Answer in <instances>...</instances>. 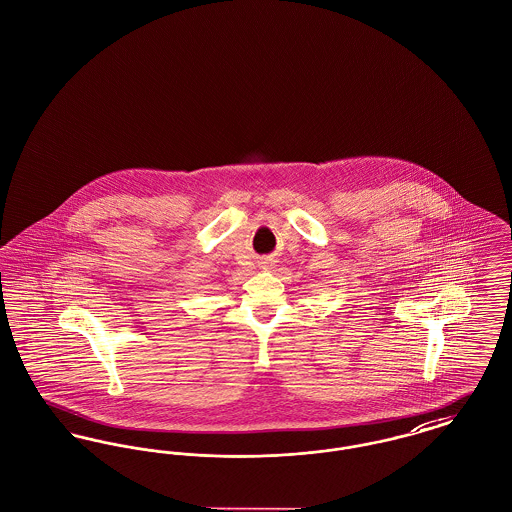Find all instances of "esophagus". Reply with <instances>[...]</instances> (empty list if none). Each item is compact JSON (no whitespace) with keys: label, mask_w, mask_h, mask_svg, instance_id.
<instances>
[{"label":"esophagus","mask_w":512,"mask_h":512,"mask_svg":"<svg viewBox=\"0 0 512 512\" xmlns=\"http://www.w3.org/2000/svg\"><path fill=\"white\" fill-rule=\"evenodd\" d=\"M264 264H268V262H264Z\"/></svg>","instance_id":"esophagus-1"}]
</instances>
